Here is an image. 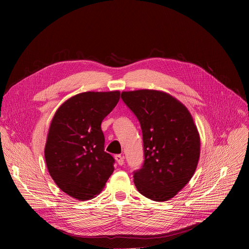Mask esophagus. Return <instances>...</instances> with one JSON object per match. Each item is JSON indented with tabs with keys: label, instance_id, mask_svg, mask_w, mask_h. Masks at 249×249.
<instances>
[{
	"label": "esophagus",
	"instance_id": "34e87169",
	"mask_svg": "<svg viewBox=\"0 0 249 249\" xmlns=\"http://www.w3.org/2000/svg\"><path fill=\"white\" fill-rule=\"evenodd\" d=\"M115 160H116V161H117V163H118L119 165H123V164H124V157H123V156H121V155H116V156H115Z\"/></svg>",
	"mask_w": 249,
	"mask_h": 249
}]
</instances>
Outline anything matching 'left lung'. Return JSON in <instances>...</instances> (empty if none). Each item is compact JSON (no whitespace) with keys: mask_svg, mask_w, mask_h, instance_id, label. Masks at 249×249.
<instances>
[{"mask_svg":"<svg viewBox=\"0 0 249 249\" xmlns=\"http://www.w3.org/2000/svg\"><path fill=\"white\" fill-rule=\"evenodd\" d=\"M121 98L138 118L144 143V164L134 171L138 191L167 201L193 176L200 157V136L185 106L154 89L123 91Z\"/></svg>","mask_w":249,"mask_h":249,"instance_id":"1","label":"left lung"}]
</instances>
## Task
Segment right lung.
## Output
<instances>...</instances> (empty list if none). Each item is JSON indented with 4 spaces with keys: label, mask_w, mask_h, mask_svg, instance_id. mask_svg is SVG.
<instances>
[{
    "label": "right lung",
    "mask_w": 249,
    "mask_h": 249,
    "mask_svg": "<svg viewBox=\"0 0 249 249\" xmlns=\"http://www.w3.org/2000/svg\"><path fill=\"white\" fill-rule=\"evenodd\" d=\"M120 91H87L66 100L56 111L44 150L48 171L69 196L95 197L114 170V159L104 152L101 122L115 107Z\"/></svg>",
    "instance_id": "right-lung-1"
}]
</instances>
